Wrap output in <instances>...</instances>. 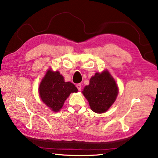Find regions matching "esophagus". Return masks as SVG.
Segmentation results:
<instances>
[{"mask_svg": "<svg viewBox=\"0 0 158 158\" xmlns=\"http://www.w3.org/2000/svg\"><path fill=\"white\" fill-rule=\"evenodd\" d=\"M76 87H77V88L78 89V90H79V91H81V83L77 84V85H76Z\"/></svg>", "mask_w": 158, "mask_h": 158, "instance_id": "34e87169", "label": "esophagus"}]
</instances>
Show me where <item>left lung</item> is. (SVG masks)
<instances>
[{
  "label": "left lung",
  "instance_id": "1",
  "mask_svg": "<svg viewBox=\"0 0 158 158\" xmlns=\"http://www.w3.org/2000/svg\"><path fill=\"white\" fill-rule=\"evenodd\" d=\"M118 91L115 81L108 71L105 70L91 77L89 85L84 87L82 93L91 110L97 114H103L115 102Z\"/></svg>",
  "mask_w": 158,
  "mask_h": 158
}]
</instances>
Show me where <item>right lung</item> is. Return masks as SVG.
Returning a JSON list of instances; mask_svg holds the SVG:
<instances>
[{
    "label": "right lung",
    "mask_w": 158,
    "mask_h": 158,
    "mask_svg": "<svg viewBox=\"0 0 158 158\" xmlns=\"http://www.w3.org/2000/svg\"><path fill=\"white\" fill-rule=\"evenodd\" d=\"M78 91L73 84L65 82L59 71L48 69L39 88L40 98L43 102L54 112H58L63 107L64 101L71 93Z\"/></svg>",
    "instance_id": "right-lung-1"
}]
</instances>
